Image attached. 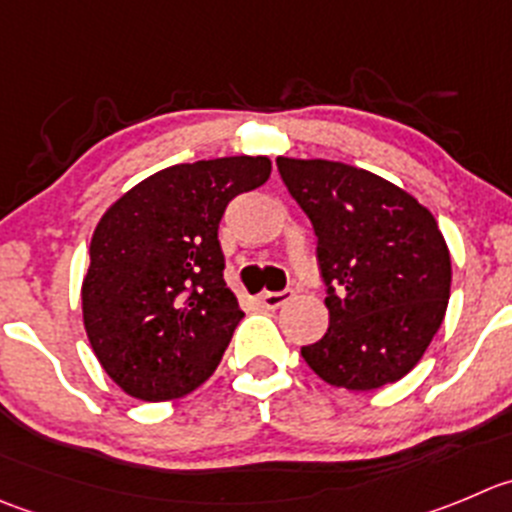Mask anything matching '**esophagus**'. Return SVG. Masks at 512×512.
Returning a JSON list of instances; mask_svg holds the SVG:
<instances>
[{
  "label": "esophagus",
  "instance_id": "obj_1",
  "mask_svg": "<svg viewBox=\"0 0 512 512\" xmlns=\"http://www.w3.org/2000/svg\"><path fill=\"white\" fill-rule=\"evenodd\" d=\"M294 296V291L291 289H284V291H264V294L259 296L261 304L266 306V309H279V306H284L286 301Z\"/></svg>",
  "mask_w": 512,
  "mask_h": 512
}]
</instances>
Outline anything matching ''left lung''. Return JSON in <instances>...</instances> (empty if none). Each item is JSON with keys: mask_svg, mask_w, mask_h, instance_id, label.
I'll use <instances>...</instances> for the list:
<instances>
[{"mask_svg": "<svg viewBox=\"0 0 512 512\" xmlns=\"http://www.w3.org/2000/svg\"><path fill=\"white\" fill-rule=\"evenodd\" d=\"M316 233L329 329L301 347L324 382L377 389L405 377L445 319L450 253L435 216L389 180L334 160L276 158Z\"/></svg>", "mask_w": 512, "mask_h": 512, "instance_id": "8db88e82", "label": "left lung"}]
</instances>
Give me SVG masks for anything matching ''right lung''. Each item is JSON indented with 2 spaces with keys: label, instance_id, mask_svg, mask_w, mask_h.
Here are the masks:
<instances>
[{
  "label": "right lung",
  "instance_id": "1",
  "mask_svg": "<svg viewBox=\"0 0 512 512\" xmlns=\"http://www.w3.org/2000/svg\"><path fill=\"white\" fill-rule=\"evenodd\" d=\"M269 175L264 155L170 165L97 223L82 314L102 369L128 394L178 399L216 372L243 319L223 281L218 223Z\"/></svg>",
  "mask_w": 512,
  "mask_h": 512
}]
</instances>
